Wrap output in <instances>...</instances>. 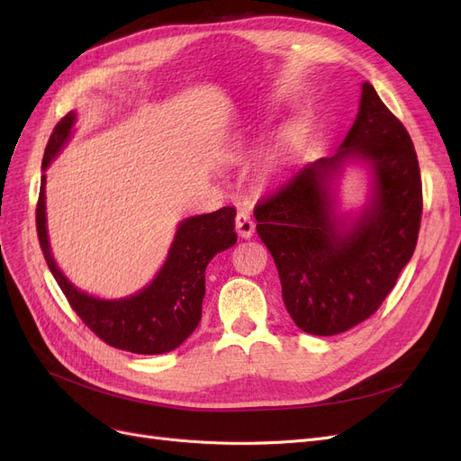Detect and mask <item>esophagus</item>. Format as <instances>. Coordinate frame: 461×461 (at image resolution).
I'll use <instances>...</instances> for the list:
<instances>
[{
  "label": "esophagus",
  "instance_id": "34e87169",
  "mask_svg": "<svg viewBox=\"0 0 461 461\" xmlns=\"http://www.w3.org/2000/svg\"><path fill=\"white\" fill-rule=\"evenodd\" d=\"M234 222H236V232H239L240 239H252L254 230H256L252 217H249L246 212H240L239 215H236Z\"/></svg>",
  "mask_w": 461,
  "mask_h": 461
}]
</instances>
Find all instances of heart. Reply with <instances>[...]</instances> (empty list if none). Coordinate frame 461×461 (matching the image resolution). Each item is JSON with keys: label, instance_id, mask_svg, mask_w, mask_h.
<instances>
[{"label": "heart", "instance_id": "1", "mask_svg": "<svg viewBox=\"0 0 461 461\" xmlns=\"http://www.w3.org/2000/svg\"><path fill=\"white\" fill-rule=\"evenodd\" d=\"M294 144H296V134L286 132L281 140H278V144L273 151V163H281L283 159H286V156L290 153V149L294 148Z\"/></svg>", "mask_w": 461, "mask_h": 461}]
</instances>
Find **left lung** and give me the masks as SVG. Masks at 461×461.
<instances>
[{
    "label": "left lung",
    "instance_id": "8db88e82",
    "mask_svg": "<svg viewBox=\"0 0 461 461\" xmlns=\"http://www.w3.org/2000/svg\"><path fill=\"white\" fill-rule=\"evenodd\" d=\"M352 155L372 163L375 196L342 231L331 215L328 178ZM421 213L411 138L364 82L359 113L337 156L305 165L254 207L256 230L275 259L292 321L303 332L332 337L369 319L413 256Z\"/></svg>",
    "mask_w": 461,
    "mask_h": 461
}]
</instances>
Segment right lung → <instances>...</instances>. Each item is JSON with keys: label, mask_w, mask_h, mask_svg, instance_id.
Segmentation results:
<instances>
[{"label": "right lung", "mask_w": 461, "mask_h": 461, "mask_svg": "<svg viewBox=\"0 0 461 461\" xmlns=\"http://www.w3.org/2000/svg\"><path fill=\"white\" fill-rule=\"evenodd\" d=\"M75 113H67L50 136L41 171L71 134ZM46 176L41 175L36 203V230L41 254L67 302L97 339L132 354H165L183 344L202 319L205 267L219 252L236 244L234 207L190 217L180 222L167 261L151 285L124 300H97L77 290L58 269L46 232Z\"/></svg>", "instance_id": "right-lung-1"}]
</instances>
